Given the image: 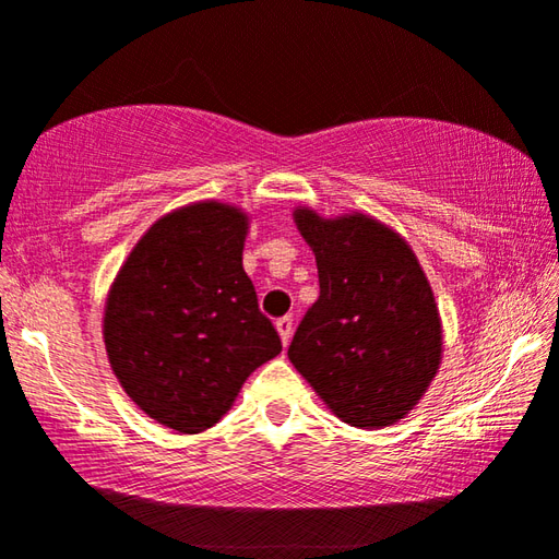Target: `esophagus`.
Listing matches in <instances>:
<instances>
[{
	"instance_id": "1",
	"label": "esophagus",
	"mask_w": 559,
	"mask_h": 559,
	"mask_svg": "<svg viewBox=\"0 0 559 559\" xmlns=\"http://www.w3.org/2000/svg\"><path fill=\"white\" fill-rule=\"evenodd\" d=\"M274 328H277V332H280V340H282V345H289V340H292V317H282V320H277V324H274Z\"/></svg>"
}]
</instances>
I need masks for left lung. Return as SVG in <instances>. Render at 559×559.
I'll list each match as a JSON object with an SVG mask.
<instances>
[{"label": "left lung", "instance_id": "8db88e82", "mask_svg": "<svg viewBox=\"0 0 559 559\" xmlns=\"http://www.w3.org/2000/svg\"><path fill=\"white\" fill-rule=\"evenodd\" d=\"M292 219L314 252L320 297L289 362L342 423H400L442 365V320L423 264L400 231L365 212L295 207Z\"/></svg>", "mask_w": 559, "mask_h": 559}]
</instances>
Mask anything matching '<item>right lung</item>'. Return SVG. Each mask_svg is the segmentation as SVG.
Instances as JSON below:
<instances>
[{
	"label": "right lung",
	"instance_id": "1",
	"mask_svg": "<svg viewBox=\"0 0 559 559\" xmlns=\"http://www.w3.org/2000/svg\"><path fill=\"white\" fill-rule=\"evenodd\" d=\"M250 214L202 200L171 210L136 239L107 292L109 367L136 407L197 435L235 405L257 367L282 352L242 267Z\"/></svg>",
	"mask_w": 559,
	"mask_h": 559
}]
</instances>
